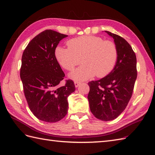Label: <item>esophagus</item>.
Instances as JSON below:
<instances>
[{
    "instance_id": "34e87169",
    "label": "esophagus",
    "mask_w": 155,
    "mask_h": 155,
    "mask_svg": "<svg viewBox=\"0 0 155 155\" xmlns=\"http://www.w3.org/2000/svg\"><path fill=\"white\" fill-rule=\"evenodd\" d=\"M80 84H81L80 82H78V81H75L74 82V86H75V87H78Z\"/></svg>"
}]
</instances>
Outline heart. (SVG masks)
<instances>
[{
    "instance_id": "heart-1",
    "label": "heart",
    "mask_w": 155,
    "mask_h": 155,
    "mask_svg": "<svg viewBox=\"0 0 155 155\" xmlns=\"http://www.w3.org/2000/svg\"><path fill=\"white\" fill-rule=\"evenodd\" d=\"M68 48L57 47L55 57L65 70L71 71L81 61L83 64L69 74L74 81L104 77L113 71L118 57L117 46L96 36H81L67 42Z\"/></svg>"
}]
</instances>
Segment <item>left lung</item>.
Wrapping results in <instances>:
<instances>
[{"mask_svg":"<svg viewBox=\"0 0 155 155\" xmlns=\"http://www.w3.org/2000/svg\"><path fill=\"white\" fill-rule=\"evenodd\" d=\"M113 38L118 51L114 68L106 77L88 83V100L91 113L98 119L114 120L129 102L137 79V57L131 46L123 37L105 31Z\"/></svg>","mask_w":155,"mask_h":155,"instance_id":"8db88e82","label":"left lung"}]
</instances>
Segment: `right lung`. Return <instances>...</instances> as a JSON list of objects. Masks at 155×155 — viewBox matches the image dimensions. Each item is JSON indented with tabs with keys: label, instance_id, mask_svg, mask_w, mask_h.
Here are the masks:
<instances>
[{
	"label": "right lung",
	"instance_id": "add662e5",
	"mask_svg": "<svg viewBox=\"0 0 155 155\" xmlns=\"http://www.w3.org/2000/svg\"><path fill=\"white\" fill-rule=\"evenodd\" d=\"M68 37L52 30H46L32 39L22 57L21 78L30 110L38 119L55 123L67 114L68 97L75 91L74 82L64 79L55 57V49L62 38Z\"/></svg>",
	"mask_w": 155,
	"mask_h": 155
}]
</instances>
